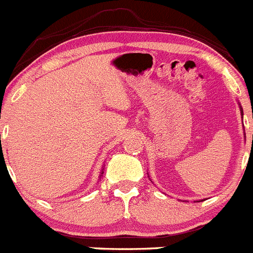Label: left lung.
Instances as JSON below:
<instances>
[{"label": "left lung", "instance_id": "left-lung-1", "mask_svg": "<svg viewBox=\"0 0 253 253\" xmlns=\"http://www.w3.org/2000/svg\"><path fill=\"white\" fill-rule=\"evenodd\" d=\"M252 140H253V135H252Z\"/></svg>", "mask_w": 253, "mask_h": 253}]
</instances>
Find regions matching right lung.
I'll use <instances>...</instances> for the list:
<instances>
[{
  "label": "right lung",
  "instance_id": "obj_1",
  "mask_svg": "<svg viewBox=\"0 0 253 253\" xmlns=\"http://www.w3.org/2000/svg\"><path fill=\"white\" fill-rule=\"evenodd\" d=\"M0 136H1V135H0ZM0 142H1V141H0Z\"/></svg>",
  "mask_w": 253,
  "mask_h": 253
}]
</instances>
